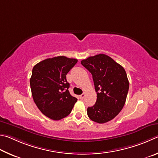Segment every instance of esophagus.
<instances>
[{"label":"esophagus","instance_id":"esophagus-1","mask_svg":"<svg viewBox=\"0 0 158 158\" xmlns=\"http://www.w3.org/2000/svg\"><path fill=\"white\" fill-rule=\"evenodd\" d=\"M85 97V94H82L81 96H80V98L81 99H83Z\"/></svg>","mask_w":158,"mask_h":158}]
</instances>
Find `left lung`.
Wrapping results in <instances>:
<instances>
[{"label": "left lung", "instance_id": "8db88e82", "mask_svg": "<svg viewBox=\"0 0 158 158\" xmlns=\"http://www.w3.org/2000/svg\"><path fill=\"white\" fill-rule=\"evenodd\" d=\"M92 75L97 98L87 108L91 120L104 123L112 120L124 106L129 89L126 72L122 66L105 54H98L81 61Z\"/></svg>", "mask_w": 158, "mask_h": 158}]
</instances>
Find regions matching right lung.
<instances>
[{
  "mask_svg": "<svg viewBox=\"0 0 158 158\" xmlns=\"http://www.w3.org/2000/svg\"><path fill=\"white\" fill-rule=\"evenodd\" d=\"M77 60L65 56L48 58L32 69L30 80L33 100L39 110L52 120L70 114L77 99L69 92L66 74Z\"/></svg>",
  "mask_w": 158,
  "mask_h": 158,
  "instance_id": "obj_1",
  "label": "right lung"
}]
</instances>
